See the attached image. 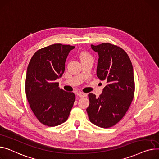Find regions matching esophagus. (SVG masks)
Listing matches in <instances>:
<instances>
[{
  "label": "esophagus",
  "mask_w": 159,
  "mask_h": 159,
  "mask_svg": "<svg viewBox=\"0 0 159 159\" xmlns=\"http://www.w3.org/2000/svg\"><path fill=\"white\" fill-rule=\"evenodd\" d=\"M77 95L80 97H86L87 96V94H85V93H83L81 92H78L77 93Z\"/></svg>",
  "instance_id": "1"
}]
</instances>
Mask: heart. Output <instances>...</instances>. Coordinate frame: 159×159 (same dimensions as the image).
Segmentation results:
<instances>
[{"label":"heart","instance_id":"heart-1","mask_svg":"<svg viewBox=\"0 0 159 159\" xmlns=\"http://www.w3.org/2000/svg\"><path fill=\"white\" fill-rule=\"evenodd\" d=\"M89 58H92L91 56L86 52H82L80 54V59L81 60H86V59H89Z\"/></svg>","mask_w":159,"mask_h":159}]
</instances>
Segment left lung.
Returning a JSON list of instances; mask_svg holds the SVG:
<instances>
[{
	"instance_id": "obj_1",
	"label": "left lung",
	"mask_w": 159,
	"mask_h": 159,
	"mask_svg": "<svg viewBox=\"0 0 159 159\" xmlns=\"http://www.w3.org/2000/svg\"><path fill=\"white\" fill-rule=\"evenodd\" d=\"M99 59L97 76L107 84L99 98L90 93L87 111L90 122L103 128L116 125L126 114L133 100V66L127 53L109 43L91 45Z\"/></svg>"
}]
</instances>
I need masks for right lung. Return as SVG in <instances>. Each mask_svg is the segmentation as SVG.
<instances>
[{"label":"right lung","mask_w":159,"mask_h":159,"mask_svg":"<svg viewBox=\"0 0 159 159\" xmlns=\"http://www.w3.org/2000/svg\"><path fill=\"white\" fill-rule=\"evenodd\" d=\"M74 48L61 43L45 47L34 54L28 65L26 98L36 117L45 126L65 122L75 101L73 92L60 89L56 82L62 76L67 56Z\"/></svg>","instance_id":"right-lung-1"}]
</instances>
